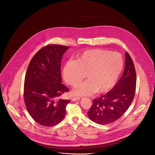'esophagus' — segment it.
I'll list each match as a JSON object with an SVG mask.
<instances>
[{
	"instance_id": "esophagus-1",
	"label": "esophagus",
	"mask_w": 155,
	"mask_h": 155,
	"mask_svg": "<svg viewBox=\"0 0 155 155\" xmlns=\"http://www.w3.org/2000/svg\"><path fill=\"white\" fill-rule=\"evenodd\" d=\"M80 99V97H73V98H72V101H78Z\"/></svg>"
}]
</instances>
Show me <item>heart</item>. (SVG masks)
<instances>
[{
  "label": "heart",
  "mask_w": 155,
  "mask_h": 155,
  "mask_svg": "<svg viewBox=\"0 0 155 155\" xmlns=\"http://www.w3.org/2000/svg\"><path fill=\"white\" fill-rule=\"evenodd\" d=\"M123 68V59L117 52L93 49L77 56L75 61L66 62L62 69L64 81L74 86L84 77L87 80L77 85L72 94L90 96L108 91L115 85Z\"/></svg>",
  "instance_id": "obj_1"
}]
</instances>
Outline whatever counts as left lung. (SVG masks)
Instances as JSON below:
<instances>
[{
    "label": "left lung",
    "instance_id": "obj_1",
    "mask_svg": "<svg viewBox=\"0 0 155 155\" xmlns=\"http://www.w3.org/2000/svg\"><path fill=\"white\" fill-rule=\"evenodd\" d=\"M136 73L132 58L126 51L123 74L112 90L93 101L87 112L89 118L99 124L118 120L130 105L136 93Z\"/></svg>",
    "mask_w": 155,
    "mask_h": 155
}]
</instances>
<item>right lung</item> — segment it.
<instances>
[{
	"mask_svg": "<svg viewBox=\"0 0 155 155\" xmlns=\"http://www.w3.org/2000/svg\"><path fill=\"white\" fill-rule=\"evenodd\" d=\"M69 47L50 45L41 48L31 59L26 74L24 99L29 115L39 124L53 126L65 115L70 101L62 99L69 89L62 84L61 62Z\"/></svg>",
	"mask_w": 155,
	"mask_h": 155,
	"instance_id": "add662e5",
	"label": "right lung"
}]
</instances>
